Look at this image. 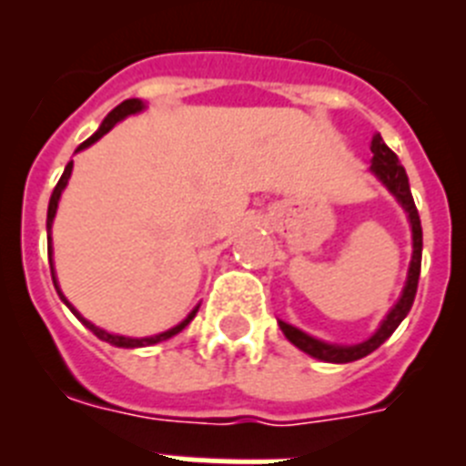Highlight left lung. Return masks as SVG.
Listing matches in <instances>:
<instances>
[{
	"label": "left lung",
	"mask_w": 466,
	"mask_h": 466,
	"mask_svg": "<svg viewBox=\"0 0 466 466\" xmlns=\"http://www.w3.org/2000/svg\"><path fill=\"white\" fill-rule=\"evenodd\" d=\"M371 167L369 170L378 177V182L387 188V191L392 193L397 198V203L401 205L406 217H409L410 224V238H413V254H410V263H409V275H406V284H403L401 296L397 299L390 312L382 317L380 327L369 336L366 340L355 345H339V343H327V340H319L310 333L300 331V329L291 327V324L282 322L278 319L279 329L287 336L289 343H294L296 348L303 350L306 355L315 357L319 361H331V364H348V361H357L361 357L371 355L373 350L380 348L390 336L394 333V329L403 322V317L409 315L410 306H413L415 300V291H418V279H420V263H422V226H420V214L415 209L413 196H410V187H409V175L403 170V166L399 163L397 154H394L385 142H382L380 135H373L371 139Z\"/></svg>",
	"instance_id": "obj_1"
}]
</instances>
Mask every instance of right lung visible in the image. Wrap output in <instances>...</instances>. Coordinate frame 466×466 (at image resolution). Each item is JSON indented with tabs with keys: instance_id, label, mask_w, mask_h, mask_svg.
I'll return each instance as SVG.
<instances>
[{
	"instance_id": "right-lung-1",
	"label": "right lung",
	"mask_w": 466,
	"mask_h": 466,
	"mask_svg": "<svg viewBox=\"0 0 466 466\" xmlns=\"http://www.w3.org/2000/svg\"><path fill=\"white\" fill-rule=\"evenodd\" d=\"M144 109H147V105H144L142 100H137V97H130V100H123L121 105L114 106V109H111L109 114H106L105 121H102V126L97 127V130H95V133L90 135V137L86 139L84 144H79V149H76V154H79V151H84V149H88L90 144H95L100 137H105V135L109 133L111 127L116 126L118 121H123V118H127V116H133V114H139V111H144ZM72 167H74V160H69L67 167H65V172H63V177H60V182H57V187L53 188L51 200H48V217H46L48 263H51L53 287H56V291H57V296H60V300H63L65 306H67L69 310L74 312V315L79 317V322L84 324L86 329H90V331H93L95 336H97V339L105 340V343H109V345H114V348H147V345H156V343H160V340H167V339H172V336H177V333L182 331V329H187L188 324H191V319H193V317H196L198 308H200V306L193 308V310L188 312L187 317H184L182 322L177 324V327L167 329V331H160V333H156V336H144V339H130V336H118V333H109V331H105V329L95 327L93 322H88V319H86V317L81 315V312L76 310V308H74L72 303H69L67 296H65L63 291H60V284H57V278H56V268H53V245H51L53 238H51V228H53V219H56V212H57V203H60V196H63L65 187H67V182H69V177H72Z\"/></svg>"
}]
</instances>
